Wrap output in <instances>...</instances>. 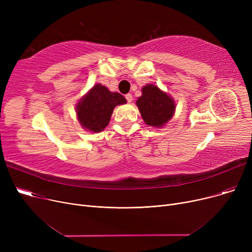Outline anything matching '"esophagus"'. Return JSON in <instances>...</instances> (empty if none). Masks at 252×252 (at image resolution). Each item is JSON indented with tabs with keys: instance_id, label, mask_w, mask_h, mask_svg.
<instances>
[{
	"instance_id": "obj_1",
	"label": "esophagus",
	"mask_w": 252,
	"mask_h": 252,
	"mask_svg": "<svg viewBox=\"0 0 252 252\" xmlns=\"http://www.w3.org/2000/svg\"><path fill=\"white\" fill-rule=\"evenodd\" d=\"M126 101H127L128 103H130L131 100H133V95H131V94H126Z\"/></svg>"
}]
</instances>
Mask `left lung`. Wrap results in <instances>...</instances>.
Instances as JSON below:
<instances>
[{"mask_svg": "<svg viewBox=\"0 0 252 252\" xmlns=\"http://www.w3.org/2000/svg\"><path fill=\"white\" fill-rule=\"evenodd\" d=\"M136 104L144 123L157 128L164 126L176 111V101L173 97L152 84L142 88V96Z\"/></svg>", "mask_w": 252, "mask_h": 252, "instance_id": "left-lung-1", "label": "left lung"}]
</instances>
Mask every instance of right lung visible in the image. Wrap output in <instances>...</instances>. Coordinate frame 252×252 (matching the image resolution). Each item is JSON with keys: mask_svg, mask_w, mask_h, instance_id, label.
I'll use <instances>...</instances> for the list:
<instances>
[{"mask_svg": "<svg viewBox=\"0 0 252 252\" xmlns=\"http://www.w3.org/2000/svg\"><path fill=\"white\" fill-rule=\"evenodd\" d=\"M126 98L108 88L96 84L81 98L75 106L78 123L91 133H100L109 125L113 109L126 104Z\"/></svg>", "mask_w": 252, "mask_h": 252, "instance_id": "add662e5", "label": "right lung"}]
</instances>
